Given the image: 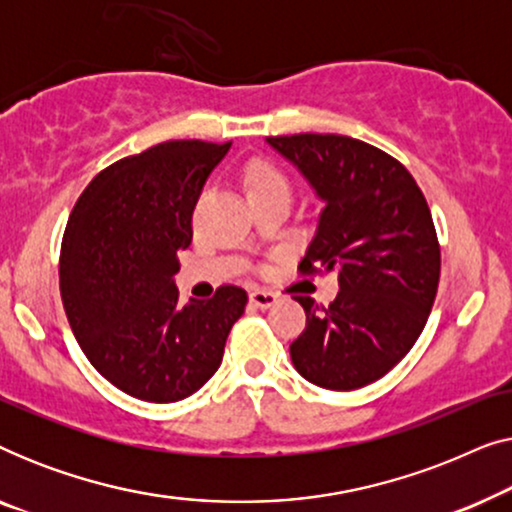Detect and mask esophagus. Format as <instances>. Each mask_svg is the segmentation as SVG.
I'll return each instance as SVG.
<instances>
[{
    "label": "esophagus",
    "instance_id": "esophagus-1",
    "mask_svg": "<svg viewBox=\"0 0 512 512\" xmlns=\"http://www.w3.org/2000/svg\"><path fill=\"white\" fill-rule=\"evenodd\" d=\"M249 300L251 305L258 307V310H268V307H272L277 303V296L272 291H263V289H254L249 293Z\"/></svg>",
    "mask_w": 512,
    "mask_h": 512
}]
</instances>
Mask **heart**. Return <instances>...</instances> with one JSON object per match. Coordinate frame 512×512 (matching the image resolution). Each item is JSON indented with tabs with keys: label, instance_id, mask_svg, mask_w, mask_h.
<instances>
[{
	"label": "heart",
	"instance_id": "obj_1",
	"mask_svg": "<svg viewBox=\"0 0 512 512\" xmlns=\"http://www.w3.org/2000/svg\"><path fill=\"white\" fill-rule=\"evenodd\" d=\"M242 186L249 200H254L258 195H265L270 191H277V188H289L284 174L279 172L275 165L265 163V160H254V163L244 167Z\"/></svg>",
	"mask_w": 512,
	"mask_h": 512
}]
</instances>
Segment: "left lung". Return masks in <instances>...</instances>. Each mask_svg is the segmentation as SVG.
<instances>
[{"label": "left lung", "instance_id": "8db88e82", "mask_svg": "<svg viewBox=\"0 0 512 512\" xmlns=\"http://www.w3.org/2000/svg\"><path fill=\"white\" fill-rule=\"evenodd\" d=\"M324 202L300 272H338V296H298L305 331L291 361L307 382L352 391L410 352L436 300L440 247L412 174L375 146L342 135L265 139Z\"/></svg>", "mask_w": 512, "mask_h": 512}]
</instances>
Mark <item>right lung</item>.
Listing matches in <instances>:
<instances>
[{"label": "right lung", "mask_w": 512, "mask_h": 512, "mask_svg": "<svg viewBox=\"0 0 512 512\" xmlns=\"http://www.w3.org/2000/svg\"><path fill=\"white\" fill-rule=\"evenodd\" d=\"M228 144L179 139L109 165L69 214L60 249V296L97 373L149 403L191 396L221 366L247 291L179 307L177 254L191 244L202 186Z\"/></svg>", "instance_id": "add662e5"}]
</instances>
